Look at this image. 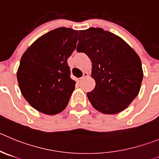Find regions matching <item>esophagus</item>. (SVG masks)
Wrapping results in <instances>:
<instances>
[{"label": "esophagus", "mask_w": 159, "mask_h": 159, "mask_svg": "<svg viewBox=\"0 0 159 159\" xmlns=\"http://www.w3.org/2000/svg\"><path fill=\"white\" fill-rule=\"evenodd\" d=\"M87 76H88V73H87V72H84V73L83 74V76L81 77V78L77 79V81H78V82H81L82 80H84V79L87 78Z\"/></svg>", "instance_id": "1"}]
</instances>
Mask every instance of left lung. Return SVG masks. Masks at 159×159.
<instances>
[{
    "mask_svg": "<svg viewBox=\"0 0 159 159\" xmlns=\"http://www.w3.org/2000/svg\"><path fill=\"white\" fill-rule=\"evenodd\" d=\"M76 51L92 61L96 85L87 93L92 106L104 114L126 109L138 95L143 76L137 53L114 33L93 27L80 31Z\"/></svg>",
    "mask_w": 159,
    "mask_h": 159,
    "instance_id": "8db88e82",
    "label": "left lung"
}]
</instances>
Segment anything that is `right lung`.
Here are the masks:
<instances>
[{"label": "right lung", "instance_id": "add662e5", "mask_svg": "<svg viewBox=\"0 0 159 159\" xmlns=\"http://www.w3.org/2000/svg\"><path fill=\"white\" fill-rule=\"evenodd\" d=\"M78 31L60 27L37 39L20 60L17 80L21 93L33 108L47 115L61 112L75 89L67 59Z\"/></svg>", "mask_w": 159, "mask_h": 159}]
</instances>
